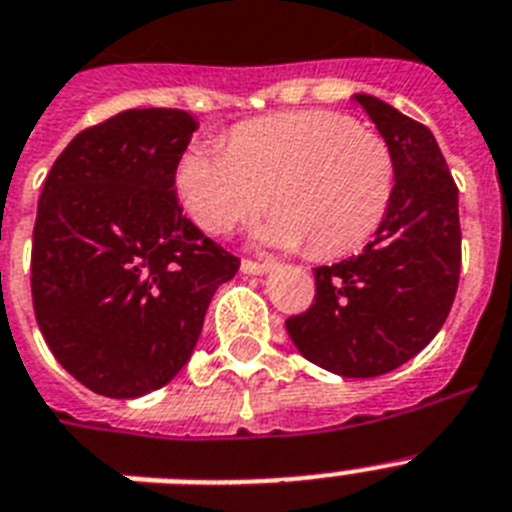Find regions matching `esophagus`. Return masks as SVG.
<instances>
[{"label":"esophagus","instance_id":"1","mask_svg":"<svg viewBox=\"0 0 512 512\" xmlns=\"http://www.w3.org/2000/svg\"><path fill=\"white\" fill-rule=\"evenodd\" d=\"M274 269V264H259V261H243L240 264V272L248 274V277H264Z\"/></svg>","mask_w":512,"mask_h":512}]
</instances>
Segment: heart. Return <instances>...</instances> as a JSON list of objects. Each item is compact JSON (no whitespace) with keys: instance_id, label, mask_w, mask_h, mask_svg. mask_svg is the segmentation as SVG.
Masks as SVG:
<instances>
[{"instance_id":"1","label":"heart","mask_w":512,"mask_h":512,"mask_svg":"<svg viewBox=\"0 0 512 512\" xmlns=\"http://www.w3.org/2000/svg\"><path fill=\"white\" fill-rule=\"evenodd\" d=\"M173 186L209 233H225L266 207L256 230L274 248L310 243L316 256L355 251L381 225L393 194L388 144L342 113L295 111L240 124L227 150L189 144Z\"/></svg>"}]
</instances>
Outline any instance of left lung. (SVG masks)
I'll list each match as a JSON object with an SVG mask.
<instances>
[{
	"label": "left lung",
	"mask_w": 512,
	"mask_h": 512,
	"mask_svg": "<svg viewBox=\"0 0 512 512\" xmlns=\"http://www.w3.org/2000/svg\"><path fill=\"white\" fill-rule=\"evenodd\" d=\"M393 157V194L362 253L316 269V303L285 321L292 344L342 378L391 373L427 347L461 274L458 189L425 124L357 93Z\"/></svg>",
	"instance_id": "1"
}]
</instances>
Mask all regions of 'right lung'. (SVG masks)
I'll use <instances>...</instances> for the list:
<instances>
[{"instance_id": "right-lung-1", "label": "right lung", "mask_w": 512, "mask_h": 512, "mask_svg": "<svg viewBox=\"0 0 512 512\" xmlns=\"http://www.w3.org/2000/svg\"><path fill=\"white\" fill-rule=\"evenodd\" d=\"M191 113L134 108L80 131L46 176L30 287L59 365L111 399H137L189 362L217 287L240 261L183 214L173 173Z\"/></svg>"}]
</instances>
